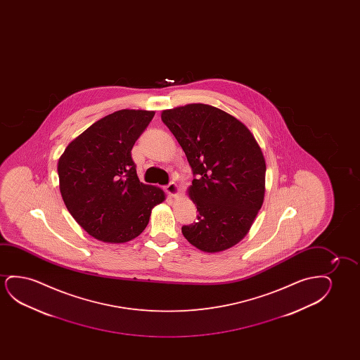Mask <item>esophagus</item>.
Listing matches in <instances>:
<instances>
[{
	"mask_svg": "<svg viewBox=\"0 0 360 360\" xmlns=\"http://www.w3.org/2000/svg\"><path fill=\"white\" fill-rule=\"evenodd\" d=\"M166 192L168 193V195H171V197H176L178 192H179V189H178V186L176 183L169 182L167 186H166Z\"/></svg>",
	"mask_w": 360,
	"mask_h": 360,
	"instance_id": "esophagus-1",
	"label": "esophagus"
}]
</instances>
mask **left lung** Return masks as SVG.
I'll return each mask as SVG.
<instances>
[{"label": "left lung", "instance_id": "left-lung-1", "mask_svg": "<svg viewBox=\"0 0 360 360\" xmlns=\"http://www.w3.org/2000/svg\"><path fill=\"white\" fill-rule=\"evenodd\" d=\"M163 123L192 167L188 194L198 221L183 236L200 251H225L246 236L266 191V161L256 139L238 119L207 104L167 109Z\"/></svg>", "mask_w": 360, "mask_h": 360}]
</instances>
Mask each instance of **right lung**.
<instances>
[{"label": "right lung", "mask_w": 360, "mask_h": 360, "mask_svg": "<svg viewBox=\"0 0 360 360\" xmlns=\"http://www.w3.org/2000/svg\"><path fill=\"white\" fill-rule=\"evenodd\" d=\"M155 112L122 109L92 124L59 158L60 193L89 235L124 243L148 226L151 210L165 200L161 188L139 181L131 148Z\"/></svg>", "instance_id": "1"}]
</instances>
